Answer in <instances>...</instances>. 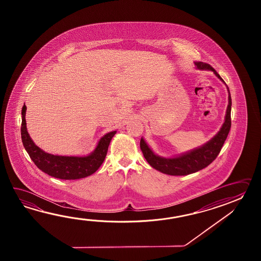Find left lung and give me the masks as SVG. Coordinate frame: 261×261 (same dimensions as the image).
Returning a JSON list of instances; mask_svg holds the SVG:
<instances>
[{
  "instance_id": "obj_1",
  "label": "left lung",
  "mask_w": 261,
  "mask_h": 261,
  "mask_svg": "<svg viewBox=\"0 0 261 261\" xmlns=\"http://www.w3.org/2000/svg\"><path fill=\"white\" fill-rule=\"evenodd\" d=\"M194 63L196 69L200 71H212L217 77L219 78L226 85L217 71L209 64L201 61H196ZM227 89L228 92V105L226 110L225 121L223 123L220 130L210 141L202 144L201 146L188 151L181 155H175L172 158H164L155 154L154 151L150 148L149 145L142 137L140 141V147L144 154V159L149 163L150 166L153 167L159 172L169 175H188L202 170L216 160L231 127V97L227 86Z\"/></svg>"
}]
</instances>
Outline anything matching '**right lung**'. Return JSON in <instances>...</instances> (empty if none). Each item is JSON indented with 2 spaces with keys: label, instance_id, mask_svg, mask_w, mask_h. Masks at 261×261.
<instances>
[{
  "label": "right lung",
  "instance_id": "add662e5",
  "mask_svg": "<svg viewBox=\"0 0 261 261\" xmlns=\"http://www.w3.org/2000/svg\"><path fill=\"white\" fill-rule=\"evenodd\" d=\"M26 110L27 107L24 105L21 111V139L23 145L32 161L42 172L47 173L52 177L63 180H75L89 176L100 168L106 159L112 138L117 133V130L103 135L99 140L95 149L89 155L82 156L53 155L41 149L31 138L26 126Z\"/></svg>",
  "mask_w": 261,
  "mask_h": 261
}]
</instances>
